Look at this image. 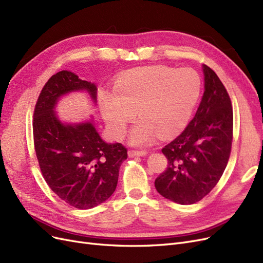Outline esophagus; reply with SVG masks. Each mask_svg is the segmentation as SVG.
<instances>
[{
	"mask_svg": "<svg viewBox=\"0 0 263 263\" xmlns=\"http://www.w3.org/2000/svg\"><path fill=\"white\" fill-rule=\"evenodd\" d=\"M148 153L146 150H129L128 151V156L129 157H142L146 156Z\"/></svg>",
	"mask_w": 263,
	"mask_h": 263,
	"instance_id": "34e87169",
	"label": "esophagus"
}]
</instances>
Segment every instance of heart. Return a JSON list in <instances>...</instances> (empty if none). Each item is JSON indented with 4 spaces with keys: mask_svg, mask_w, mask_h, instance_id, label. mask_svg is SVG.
<instances>
[{
    "mask_svg": "<svg viewBox=\"0 0 263 263\" xmlns=\"http://www.w3.org/2000/svg\"><path fill=\"white\" fill-rule=\"evenodd\" d=\"M202 80L195 70L163 66L142 68L124 74L115 93L102 92L100 105L110 133L121 139L136 117L133 145H149L184 129L200 99Z\"/></svg>",
    "mask_w": 263,
    "mask_h": 263,
    "instance_id": "heart-1",
    "label": "heart"
}]
</instances>
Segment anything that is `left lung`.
Segmentation results:
<instances>
[{"instance_id": "left-lung-1", "label": "left lung", "mask_w": 263, "mask_h": 263, "mask_svg": "<svg viewBox=\"0 0 263 263\" xmlns=\"http://www.w3.org/2000/svg\"><path fill=\"white\" fill-rule=\"evenodd\" d=\"M205 91L194 118L162 148L168 166L155 181L163 197L187 205L201 201L217 184L233 142V106L217 74L203 65Z\"/></svg>"}]
</instances>
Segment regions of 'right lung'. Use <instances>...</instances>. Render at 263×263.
<instances>
[{"label": "right lung", "instance_id": "1", "mask_svg": "<svg viewBox=\"0 0 263 263\" xmlns=\"http://www.w3.org/2000/svg\"><path fill=\"white\" fill-rule=\"evenodd\" d=\"M86 90L97 101V86L70 71L53 74L34 109L36 157L47 184L62 201L79 210L92 209L114 193L119 166L127 159L122 144H107L92 122L63 124L53 110L61 95Z\"/></svg>", "mask_w": 263, "mask_h": 263}]
</instances>
